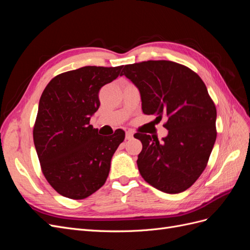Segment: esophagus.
I'll use <instances>...</instances> for the list:
<instances>
[{
	"instance_id": "obj_1",
	"label": "esophagus",
	"mask_w": 250,
	"mask_h": 250,
	"mask_svg": "<svg viewBox=\"0 0 250 250\" xmlns=\"http://www.w3.org/2000/svg\"><path fill=\"white\" fill-rule=\"evenodd\" d=\"M133 138V132L131 130L126 131V140H131Z\"/></svg>"
}]
</instances>
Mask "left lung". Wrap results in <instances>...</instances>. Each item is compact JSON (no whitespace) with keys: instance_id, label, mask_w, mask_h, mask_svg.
<instances>
[{"instance_id":"left-lung-1","label":"left lung","mask_w":250,"mask_h":250,"mask_svg":"<svg viewBox=\"0 0 250 250\" xmlns=\"http://www.w3.org/2000/svg\"><path fill=\"white\" fill-rule=\"evenodd\" d=\"M121 75L139 88L145 115L168 118L163 142L134 134L143 145L137 161L142 177L165 193L186 191L206 169L217 138V110L206 84L188 66L169 60L127 64Z\"/></svg>"}]
</instances>
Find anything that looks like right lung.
Segmentation results:
<instances>
[{
	"label": "right lung",
	"mask_w": 250,
	"mask_h": 250,
	"mask_svg": "<svg viewBox=\"0 0 250 250\" xmlns=\"http://www.w3.org/2000/svg\"><path fill=\"white\" fill-rule=\"evenodd\" d=\"M122 67L88 65L59 74L42 94L34 146L44 177L64 197L84 199L107 179L125 132L103 138L89 120L100 106V88L121 76Z\"/></svg>",
	"instance_id": "right-lung-1"
}]
</instances>
